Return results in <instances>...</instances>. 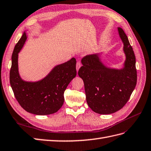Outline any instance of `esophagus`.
<instances>
[{
    "label": "esophagus",
    "mask_w": 151,
    "mask_h": 151,
    "mask_svg": "<svg viewBox=\"0 0 151 151\" xmlns=\"http://www.w3.org/2000/svg\"><path fill=\"white\" fill-rule=\"evenodd\" d=\"M81 63H80L79 62L77 63V64H76V70H77V72H78V70H79V69L80 68V67H81Z\"/></svg>",
    "instance_id": "esophagus-1"
}]
</instances>
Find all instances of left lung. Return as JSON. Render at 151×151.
Here are the masks:
<instances>
[{
    "label": "left lung",
    "mask_w": 151,
    "mask_h": 151,
    "mask_svg": "<svg viewBox=\"0 0 151 151\" xmlns=\"http://www.w3.org/2000/svg\"><path fill=\"white\" fill-rule=\"evenodd\" d=\"M118 32L125 55L121 68L106 66L102 60L104 52H101L84 57L78 72L84 82L87 104L99 114H110L122 109L136 85L134 53L123 29L118 27Z\"/></svg>",
    "instance_id": "1"
}]
</instances>
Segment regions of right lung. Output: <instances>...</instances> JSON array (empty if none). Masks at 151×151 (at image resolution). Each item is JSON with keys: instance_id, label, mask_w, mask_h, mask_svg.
<instances>
[{"instance_id": "right-lung-1", "label": "right lung", "mask_w": 151, "mask_h": 151, "mask_svg": "<svg viewBox=\"0 0 151 151\" xmlns=\"http://www.w3.org/2000/svg\"><path fill=\"white\" fill-rule=\"evenodd\" d=\"M24 32L15 46L12 56L9 81L16 99L23 109L35 115L55 113L64 103V92L69 83L76 76V60L74 58L55 65L42 79L35 81H25L19 71V53L28 39Z\"/></svg>"}]
</instances>
